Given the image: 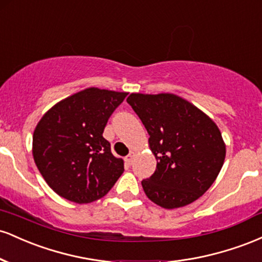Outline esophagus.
Instances as JSON below:
<instances>
[{
  "instance_id": "esophagus-1",
  "label": "esophagus",
  "mask_w": 262,
  "mask_h": 262,
  "mask_svg": "<svg viewBox=\"0 0 262 262\" xmlns=\"http://www.w3.org/2000/svg\"><path fill=\"white\" fill-rule=\"evenodd\" d=\"M134 158H135V151H133V150H132L130 152H129V154L125 156V162H127L128 165H132L133 164V161H134Z\"/></svg>"
}]
</instances>
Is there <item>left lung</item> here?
Masks as SVG:
<instances>
[{
	"label": "left lung",
	"instance_id": "left-lung-1",
	"mask_svg": "<svg viewBox=\"0 0 262 262\" xmlns=\"http://www.w3.org/2000/svg\"><path fill=\"white\" fill-rule=\"evenodd\" d=\"M149 133L156 170L143 180L150 201L166 209L198 200L215 181L225 159L218 125L173 93H130L127 98Z\"/></svg>",
	"mask_w": 262,
	"mask_h": 262
}]
</instances>
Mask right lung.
Masks as SVG:
<instances>
[{"label":"right lung","instance_id":"right-lung-1","mask_svg":"<svg viewBox=\"0 0 262 262\" xmlns=\"http://www.w3.org/2000/svg\"><path fill=\"white\" fill-rule=\"evenodd\" d=\"M127 96L89 87L44 113L33 133V158L55 193L75 203H90L110 192L124 162L103 138L108 118Z\"/></svg>","mask_w":262,"mask_h":262}]
</instances>
